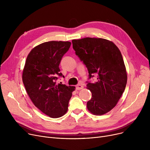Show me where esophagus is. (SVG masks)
Masks as SVG:
<instances>
[{
	"mask_svg": "<svg viewBox=\"0 0 150 150\" xmlns=\"http://www.w3.org/2000/svg\"><path fill=\"white\" fill-rule=\"evenodd\" d=\"M83 88H84V86H82L81 84H77L76 86V90H80V89H83Z\"/></svg>",
	"mask_w": 150,
	"mask_h": 150,
	"instance_id": "obj_1",
	"label": "esophagus"
}]
</instances>
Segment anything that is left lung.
I'll return each mask as SVG.
<instances>
[{"mask_svg": "<svg viewBox=\"0 0 150 150\" xmlns=\"http://www.w3.org/2000/svg\"><path fill=\"white\" fill-rule=\"evenodd\" d=\"M73 49L89 72L97 81L88 83L92 92L87 108L93 115H101L112 109L123 94L127 83V72L122 53L112 41L99 38H84L72 41Z\"/></svg>", "mask_w": 150, "mask_h": 150, "instance_id": "1", "label": "left lung"}]
</instances>
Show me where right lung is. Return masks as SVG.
I'll return each instance as SVG.
<instances>
[{"mask_svg":"<svg viewBox=\"0 0 150 150\" xmlns=\"http://www.w3.org/2000/svg\"><path fill=\"white\" fill-rule=\"evenodd\" d=\"M69 41H49L30 51L22 72V81L31 101L51 118H59L67 111L75 86L57 83L62 75L59 63L69 49Z\"/></svg>","mask_w":150,"mask_h":150,"instance_id":"1","label":"right lung"}]
</instances>
